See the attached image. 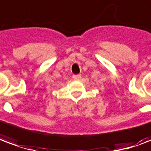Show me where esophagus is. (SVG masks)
I'll use <instances>...</instances> for the list:
<instances>
[{
  "mask_svg": "<svg viewBox=\"0 0 151 151\" xmlns=\"http://www.w3.org/2000/svg\"><path fill=\"white\" fill-rule=\"evenodd\" d=\"M81 74H74V75H73V78L74 79V80H79V79L81 78Z\"/></svg>",
  "mask_w": 151,
  "mask_h": 151,
  "instance_id": "obj_1",
  "label": "esophagus"
}]
</instances>
